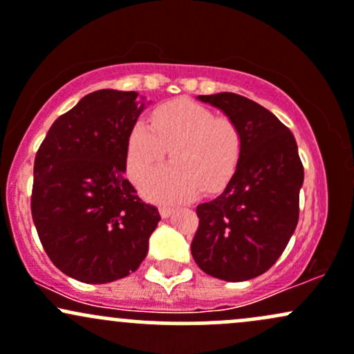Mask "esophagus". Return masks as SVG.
Returning a JSON list of instances; mask_svg holds the SVG:
<instances>
[{
	"mask_svg": "<svg viewBox=\"0 0 354 354\" xmlns=\"http://www.w3.org/2000/svg\"><path fill=\"white\" fill-rule=\"evenodd\" d=\"M158 212H160V216H162V219H169L170 216H172V212H174V209L170 207V205H162L160 209H158Z\"/></svg>",
	"mask_w": 354,
	"mask_h": 354,
	"instance_id": "esophagus-1",
	"label": "esophagus"
}]
</instances>
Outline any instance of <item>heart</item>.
<instances>
[{
    "mask_svg": "<svg viewBox=\"0 0 354 354\" xmlns=\"http://www.w3.org/2000/svg\"><path fill=\"white\" fill-rule=\"evenodd\" d=\"M169 149L172 164L153 170L142 182L152 201H182L198 187L205 192L224 187L241 160L242 133L236 122L216 117L207 106L190 100L167 102L153 110L152 124L138 120L130 129V177H144Z\"/></svg>",
    "mask_w": 354,
    "mask_h": 354,
    "instance_id": "obj_1",
    "label": "heart"
}]
</instances>
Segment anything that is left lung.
Instances as JSON below:
<instances>
[{
	"instance_id": "obj_1",
	"label": "left lung",
	"mask_w": 354,
	"mask_h": 354,
	"mask_svg": "<svg viewBox=\"0 0 354 354\" xmlns=\"http://www.w3.org/2000/svg\"><path fill=\"white\" fill-rule=\"evenodd\" d=\"M242 133V153L225 189L197 205L190 251L198 268L229 283L268 271L295 234L304 182L295 135L276 115L241 95H198Z\"/></svg>"
}]
</instances>
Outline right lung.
I'll list each match as a JSON object with an SVG mask.
<instances>
[{
	"mask_svg": "<svg viewBox=\"0 0 354 354\" xmlns=\"http://www.w3.org/2000/svg\"><path fill=\"white\" fill-rule=\"evenodd\" d=\"M150 102L97 90L53 122L33 170L31 216L62 272L106 284L137 271L160 214L125 178L130 129Z\"/></svg>",
	"mask_w": 354,
	"mask_h": 354,
	"instance_id": "obj_1",
	"label": "right lung"
}]
</instances>
